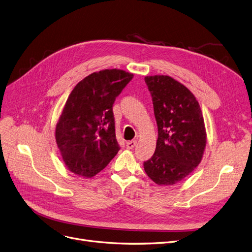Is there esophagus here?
I'll use <instances>...</instances> for the list:
<instances>
[{
    "instance_id": "esophagus-1",
    "label": "esophagus",
    "mask_w": 252,
    "mask_h": 252,
    "mask_svg": "<svg viewBox=\"0 0 252 252\" xmlns=\"http://www.w3.org/2000/svg\"><path fill=\"white\" fill-rule=\"evenodd\" d=\"M136 143H137V141H136V140H131V141H128V142L126 143L127 149H128V150H132V149H134L135 145H136Z\"/></svg>"
}]
</instances>
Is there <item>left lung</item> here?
Segmentation results:
<instances>
[{"label":"left lung","instance_id":"8db88e82","mask_svg":"<svg viewBox=\"0 0 252 252\" xmlns=\"http://www.w3.org/2000/svg\"><path fill=\"white\" fill-rule=\"evenodd\" d=\"M158 125L154 156L144 171L158 185L183 180L201 160L206 134L199 103L192 93L170 76H146Z\"/></svg>","mask_w":252,"mask_h":252}]
</instances>
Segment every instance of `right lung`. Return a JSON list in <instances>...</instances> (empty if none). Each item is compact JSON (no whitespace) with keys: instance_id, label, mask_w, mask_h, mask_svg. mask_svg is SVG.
Here are the masks:
<instances>
[{"instance_id":"1","label":"right lung","mask_w":252,"mask_h":252,"mask_svg":"<svg viewBox=\"0 0 252 252\" xmlns=\"http://www.w3.org/2000/svg\"><path fill=\"white\" fill-rule=\"evenodd\" d=\"M133 78L120 69L94 72L71 92L56 126V141L66 167L91 178L119 152L113 105Z\"/></svg>"}]
</instances>
